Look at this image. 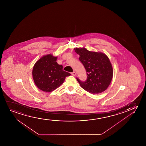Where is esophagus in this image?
<instances>
[{"label": "esophagus", "instance_id": "34e87169", "mask_svg": "<svg viewBox=\"0 0 146 146\" xmlns=\"http://www.w3.org/2000/svg\"><path fill=\"white\" fill-rule=\"evenodd\" d=\"M71 74H72L73 76H75V75H76V72H75V71H73V72H72V73H71Z\"/></svg>", "mask_w": 146, "mask_h": 146}]
</instances>
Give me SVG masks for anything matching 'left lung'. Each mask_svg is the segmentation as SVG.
Returning a JSON list of instances; mask_svg holds the SVG:
<instances>
[{
  "label": "left lung",
  "mask_w": 146,
  "mask_h": 146,
  "mask_svg": "<svg viewBox=\"0 0 146 146\" xmlns=\"http://www.w3.org/2000/svg\"><path fill=\"white\" fill-rule=\"evenodd\" d=\"M80 55L79 60L86 69L87 78L82 82L77 78L80 86L91 94H99L107 89L113 75L112 64L108 56L102 52H93L85 48H74Z\"/></svg>",
  "instance_id": "1"
}]
</instances>
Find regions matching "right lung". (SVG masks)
<instances>
[{
  "label": "right lung",
  "instance_id": "right-lung-1",
  "mask_svg": "<svg viewBox=\"0 0 146 146\" xmlns=\"http://www.w3.org/2000/svg\"><path fill=\"white\" fill-rule=\"evenodd\" d=\"M57 57L48 54L42 57L34 64L32 76L34 83L40 90L52 92L64 82L71 74L63 70V66L56 62Z\"/></svg>",
  "mask_w": 146,
  "mask_h": 146
}]
</instances>
